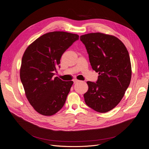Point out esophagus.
<instances>
[{"mask_svg": "<svg viewBox=\"0 0 149 149\" xmlns=\"http://www.w3.org/2000/svg\"><path fill=\"white\" fill-rule=\"evenodd\" d=\"M80 81H79V80H78V79H73V82H74V83H76V82H79Z\"/></svg>", "mask_w": 149, "mask_h": 149, "instance_id": "1", "label": "esophagus"}]
</instances>
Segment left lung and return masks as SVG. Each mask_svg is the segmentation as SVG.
<instances>
[{"label": "left lung", "instance_id": "1", "mask_svg": "<svg viewBox=\"0 0 149 149\" xmlns=\"http://www.w3.org/2000/svg\"><path fill=\"white\" fill-rule=\"evenodd\" d=\"M93 70L98 73L96 82L87 81L84 94L86 104L98 112H107L120 103L132 78L128 50L118 38L96 32L81 35Z\"/></svg>", "mask_w": 149, "mask_h": 149}]
</instances>
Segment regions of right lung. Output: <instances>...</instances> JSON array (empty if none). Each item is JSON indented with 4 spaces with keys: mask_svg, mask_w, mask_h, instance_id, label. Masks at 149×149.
Here are the masks:
<instances>
[{
    "mask_svg": "<svg viewBox=\"0 0 149 149\" xmlns=\"http://www.w3.org/2000/svg\"><path fill=\"white\" fill-rule=\"evenodd\" d=\"M79 35L55 31L45 33L30 45L24 53L20 79L26 98L39 114L50 116L60 111L73 82L53 78L61 58Z\"/></svg>",
    "mask_w": 149,
    "mask_h": 149,
    "instance_id": "right-lung-1",
    "label": "right lung"
}]
</instances>
